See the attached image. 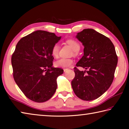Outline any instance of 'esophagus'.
Wrapping results in <instances>:
<instances>
[{"mask_svg": "<svg viewBox=\"0 0 129 129\" xmlns=\"http://www.w3.org/2000/svg\"><path fill=\"white\" fill-rule=\"evenodd\" d=\"M68 70V69H67V68H64V72H67Z\"/></svg>", "mask_w": 129, "mask_h": 129, "instance_id": "obj_1", "label": "esophagus"}]
</instances>
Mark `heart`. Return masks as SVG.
Instances as JSON below:
<instances>
[{"mask_svg":"<svg viewBox=\"0 0 129 129\" xmlns=\"http://www.w3.org/2000/svg\"><path fill=\"white\" fill-rule=\"evenodd\" d=\"M67 43L71 46V47L74 52H78L80 49V45L76 41L73 40V39H69L67 41ZM58 52H59V46L58 44H56L53 46L52 50H51V53L53 57L56 58L58 56ZM73 60L71 58H61L55 62V65L56 67L65 68H68L71 66Z\"/></svg>","mask_w":129,"mask_h":129,"instance_id":"1","label":"heart"}]
</instances>
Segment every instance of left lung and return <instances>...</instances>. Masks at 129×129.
Returning a JSON list of instances; mask_svg holds the SVG:
<instances>
[{
  "label": "left lung",
  "instance_id": "8db88e82",
  "mask_svg": "<svg viewBox=\"0 0 129 129\" xmlns=\"http://www.w3.org/2000/svg\"><path fill=\"white\" fill-rule=\"evenodd\" d=\"M76 38L84 46L83 56L74 68L72 86L75 94L86 101L95 100L111 86L118 62L115 48L108 37L92 29H86Z\"/></svg>",
  "mask_w": 129,
  "mask_h": 129
}]
</instances>
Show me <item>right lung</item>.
Returning a JSON list of instances; mask_svg holds the SVG:
<instances>
[{
	"label": "right lung",
	"instance_id": "add662e5",
	"mask_svg": "<svg viewBox=\"0 0 129 129\" xmlns=\"http://www.w3.org/2000/svg\"><path fill=\"white\" fill-rule=\"evenodd\" d=\"M53 33L37 30L18 41L11 58L13 78L18 87L32 101H47L57 88V78L64 71L54 68L51 53L60 40Z\"/></svg>",
	"mask_w": 129,
	"mask_h": 129
}]
</instances>
